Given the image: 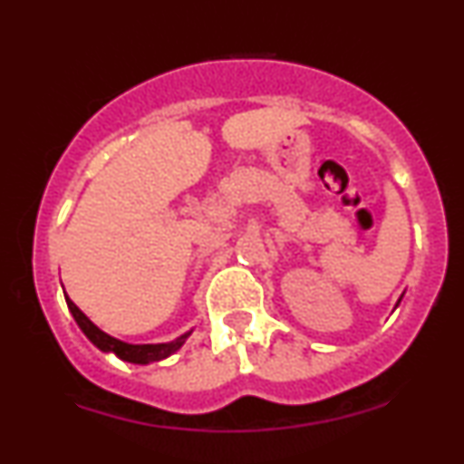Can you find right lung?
<instances>
[{"mask_svg": "<svg viewBox=\"0 0 464 464\" xmlns=\"http://www.w3.org/2000/svg\"><path fill=\"white\" fill-rule=\"evenodd\" d=\"M67 301V307L69 312L73 314V318H76L78 327L82 329L84 335H87L89 340L98 347L100 351H104V353H115L117 358L124 360V362H132V364H148V362H159L163 358H168V355H172L174 351H179L183 347L185 338H188L189 334L180 335V338L174 340V343H165V344H129V343H121V340L113 338V335L104 334L102 329H98L95 324L89 321L87 316H84L82 312L78 310V305L73 303L69 296H65Z\"/></svg>", "mask_w": 464, "mask_h": 464, "instance_id": "right-lung-1", "label": "right lung"}]
</instances>
